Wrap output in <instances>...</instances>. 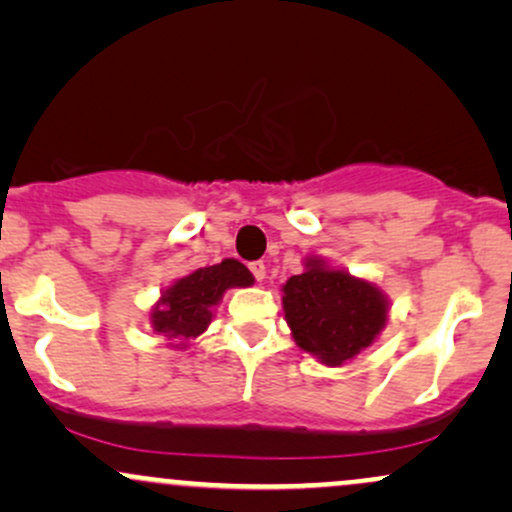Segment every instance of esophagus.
Returning a JSON list of instances; mask_svg holds the SVG:
<instances>
[{
  "label": "esophagus",
  "mask_w": 512,
  "mask_h": 512,
  "mask_svg": "<svg viewBox=\"0 0 512 512\" xmlns=\"http://www.w3.org/2000/svg\"><path fill=\"white\" fill-rule=\"evenodd\" d=\"M250 272L257 281H262L267 276V267H264V262H250Z\"/></svg>",
  "instance_id": "34e87169"
}]
</instances>
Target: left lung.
Returning <instances> with one entry per match:
<instances>
[{
  "instance_id": "1",
  "label": "left lung",
  "mask_w": 512,
  "mask_h": 512,
  "mask_svg": "<svg viewBox=\"0 0 512 512\" xmlns=\"http://www.w3.org/2000/svg\"><path fill=\"white\" fill-rule=\"evenodd\" d=\"M281 301L296 344L325 366L361 354L387 322V298L378 286L317 257L286 281Z\"/></svg>"
}]
</instances>
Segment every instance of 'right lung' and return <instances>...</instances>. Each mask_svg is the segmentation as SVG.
Instances as JSON below:
<instances>
[{
  "mask_svg": "<svg viewBox=\"0 0 512 512\" xmlns=\"http://www.w3.org/2000/svg\"><path fill=\"white\" fill-rule=\"evenodd\" d=\"M252 281L255 279L250 269L238 260H223L214 267L195 269L163 291L161 301L151 310V327L178 342L175 346H185L187 339H195L207 330L226 289L250 286Z\"/></svg>",
  "mask_w": 512,
  "mask_h": 512,
  "instance_id": "add662e5",
  "label": "right lung"
}]
</instances>
